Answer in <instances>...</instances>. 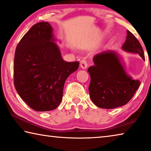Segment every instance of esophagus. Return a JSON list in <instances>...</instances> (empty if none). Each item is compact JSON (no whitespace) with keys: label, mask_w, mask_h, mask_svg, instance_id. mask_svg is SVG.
Returning <instances> with one entry per match:
<instances>
[{"label":"esophagus","mask_w":151,"mask_h":151,"mask_svg":"<svg viewBox=\"0 0 151 151\" xmlns=\"http://www.w3.org/2000/svg\"><path fill=\"white\" fill-rule=\"evenodd\" d=\"M80 66H81V68L82 69H86L87 66H88V65H87V62L86 60H85V59H83L81 60Z\"/></svg>","instance_id":"obj_1"}]
</instances>
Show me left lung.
Listing matches in <instances>:
<instances>
[{
    "instance_id": "1",
    "label": "left lung",
    "mask_w": 151,
    "mask_h": 151,
    "mask_svg": "<svg viewBox=\"0 0 151 151\" xmlns=\"http://www.w3.org/2000/svg\"><path fill=\"white\" fill-rule=\"evenodd\" d=\"M122 49L138 53L145 60L142 47L129 30ZM93 60L94 65L88 68V73L91 76L89 96L93 104L102 109H112L129 102L140 82L126 74L118 55L111 51H103L94 56Z\"/></svg>"
}]
</instances>
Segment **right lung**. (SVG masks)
<instances>
[{
  "label": "right lung",
  "mask_w": 151,
  "mask_h": 151,
  "mask_svg": "<svg viewBox=\"0 0 151 151\" xmlns=\"http://www.w3.org/2000/svg\"><path fill=\"white\" fill-rule=\"evenodd\" d=\"M54 40L50 24L39 22L22 38L15 52V88L37 111H52L59 106L65 81L79 66L78 62H65Z\"/></svg>",
  "instance_id": "right-lung-1"
}]
</instances>
